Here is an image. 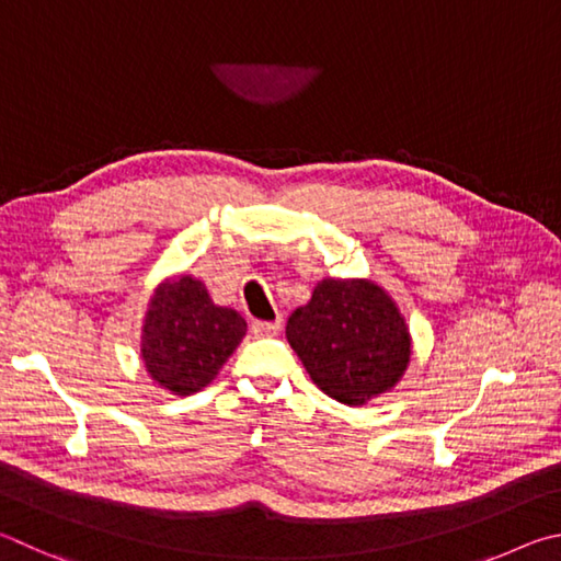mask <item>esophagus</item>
I'll return each instance as SVG.
<instances>
[{"label": "esophagus", "instance_id": "obj_1", "mask_svg": "<svg viewBox=\"0 0 561 561\" xmlns=\"http://www.w3.org/2000/svg\"><path fill=\"white\" fill-rule=\"evenodd\" d=\"M251 330H253V335H259V337L278 335V332H280V320H275V322H261V320H255L253 325H251Z\"/></svg>", "mask_w": 561, "mask_h": 561}]
</instances>
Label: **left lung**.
<instances>
[{"mask_svg":"<svg viewBox=\"0 0 561 561\" xmlns=\"http://www.w3.org/2000/svg\"><path fill=\"white\" fill-rule=\"evenodd\" d=\"M286 337L310 379L340 404L362 407L394 389L411 362V335L389 293L367 278H322Z\"/></svg>","mask_w":561,"mask_h":561,"instance_id":"obj_1","label":"left lung"}]
</instances>
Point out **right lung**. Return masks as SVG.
Returning a JSON list of instances; mask_svg holds the SVG:
<instances>
[{"instance_id":"add662e5","label":"right lung","mask_w":561,"mask_h":561,"mask_svg":"<svg viewBox=\"0 0 561 561\" xmlns=\"http://www.w3.org/2000/svg\"><path fill=\"white\" fill-rule=\"evenodd\" d=\"M245 335L239 312L214 306L192 275L164 278L147 302L140 357L162 389L190 397L211 385Z\"/></svg>"}]
</instances>
